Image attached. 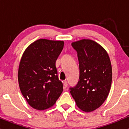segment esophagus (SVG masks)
<instances>
[{
  "mask_svg": "<svg viewBox=\"0 0 129 129\" xmlns=\"http://www.w3.org/2000/svg\"><path fill=\"white\" fill-rule=\"evenodd\" d=\"M63 85H64V87H67V86H68V83H67V81H63Z\"/></svg>",
  "mask_w": 129,
  "mask_h": 129,
  "instance_id": "1",
  "label": "esophagus"
}]
</instances>
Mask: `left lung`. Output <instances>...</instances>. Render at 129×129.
I'll list each match as a JSON object with an SVG mask.
<instances>
[{
	"label": "left lung",
	"instance_id": "left-lung-1",
	"mask_svg": "<svg viewBox=\"0 0 129 129\" xmlns=\"http://www.w3.org/2000/svg\"><path fill=\"white\" fill-rule=\"evenodd\" d=\"M77 53L79 78L70 94L84 112L94 111L104 103L110 90L112 71L109 55L101 45L90 39L72 43Z\"/></svg>",
	"mask_w": 129,
	"mask_h": 129
}]
</instances>
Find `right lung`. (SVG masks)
Wrapping results in <instances>:
<instances>
[{
    "label": "right lung",
    "mask_w": 129,
    "mask_h": 129,
    "mask_svg": "<svg viewBox=\"0 0 129 129\" xmlns=\"http://www.w3.org/2000/svg\"><path fill=\"white\" fill-rule=\"evenodd\" d=\"M63 46L62 41L41 39L31 43L22 55L18 72L19 87L34 109L50 108L63 90L55 67Z\"/></svg>",
    "instance_id": "obj_1"
}]
</instances>
